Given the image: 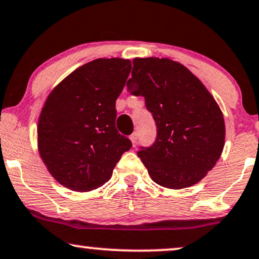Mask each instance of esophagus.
Instances as JSON below:
<instances>
[{
	"label": "esophagus",
	"instance_id": "obj_1",
	"mask_svg": "<svg viewBox=\"0 0 259 259\" xmlns=\"http://www.w3.org/2000/svg\"><path fill=\"white\" fill-rule=\"evenodd\" d=\"M130 140H132L133 146H134V147H135L136 143H138V140H139V133L138 132H134L132 134V136H130Z\"/></svg>",
	"mask_w": 259,
	"mask_h": 259
}]
</instances>
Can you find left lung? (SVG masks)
Instances as JSON below:
<instances>
[{
    "label": "left lung",
    "mask_w": 259,
    "mask_h": 259,
    "mask_svg": "<svg viewBox=\"0 0 259 259\" xmlns=\"http://www.w3.org/2000/svg\"><path fill=\"white\" fill-rule=\"evenodd\" d=\"M126 88L145 98L157 125L151 147L139 151L155 183L191 187L216 165L224 147L223 113L205 85L182 64L167 58H135Z\"/></svg>",
    "instance_id": "8db88e82"
}]
</instances>
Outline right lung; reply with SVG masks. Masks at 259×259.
I'll list each match as a JSON object with an SVG mask.
<instances>
[{
  "mask_svg": "<svg viewBox=\"0 0 259 259\" xmlns=\"http://www.w3.org/2000/svg\"><path fill=\"white\" fill-rule=\"evenodd\" d=\"M132 70L126 59H96L52 90L37 125L38 152L51 175L76 192L111 179L132 142L116 129V100Z\"/></svg>",
  "mask_w": 259,
  "mask_h": 259,
  "instance_id": "1",
  "label": "right lung"
}]
</instances>
